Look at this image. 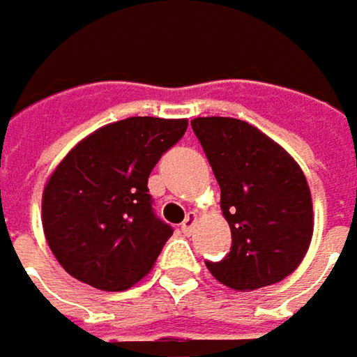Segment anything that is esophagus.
Wrapping results in <instances>:
<instances>
[{
  "mask_svg": "<svg viewBox=\"0 0 357 357\" xmlns=\"http://www.w3.org/2000/svg\"><path fill=\"white\" fill-rule=\"evenodd\" d=\"M196 212H188V216H185V220L181 222V231L188 235V233H192V229H194V225H196Z\"/></svg>",
  "mask_w": 357,
  "mask_h": 357,
  "instance_id": "obj_1",
  "label": "esophagus"
}]
</instances>
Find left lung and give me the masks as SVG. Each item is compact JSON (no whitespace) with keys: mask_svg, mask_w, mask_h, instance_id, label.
<instances>
[{"mask_svg":"<svg viewBox=\"0 0 357 357\" xmlns=\"http://www.w3.org/2000/svg\"><path fill=\"white\" fill-rule=\"evenodd\" d=\"M194 135L220 185L233 245L206 261L225 286L247 292L290 275L312 237V202L298 163L255 126L237 118H194Z\"/></svg>","mask_w":357,"mask_h":357,"instance_id":"obj_1","label":"left lung"}]
</instances>
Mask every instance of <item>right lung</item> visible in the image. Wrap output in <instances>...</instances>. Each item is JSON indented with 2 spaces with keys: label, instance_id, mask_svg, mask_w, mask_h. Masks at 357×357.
Here are the masks:
<instances>
[{
  "label": "right lung",
  "instance_id": "right-lung-1",
  "mask_svg": "<svg viewBox=\"0 0 357 357\" xmlns=\"http://www.w3.org/2000/svg\"><path fill=\"white\" fill-rule=\"evenodd\" d=\"M188 120L135 116L75 145L45 185L43 227L67 274L120 292L145 278L174 229L153 211L146 181Z\"/></svg>",
  "mask_w": 357,
  "mask_h": 357
}]
</instances>
